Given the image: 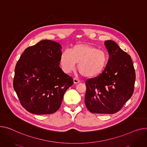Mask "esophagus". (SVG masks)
<instances>
[{
  "mask_svg": "<svg viewBox=\"0 0 147 147\" xmlns=\"http://www.w3.org/2000/svg\"><path fill=\"white\" fill-rule=\"evenodd\" d=\"M73 82H74V84H77V83H80V80L77 79H76V78H74V79H73Z\"/></svg>",
  "mask_w": 147,
  "mask_h": 147,
  "instance_id": "obj_1",
  "label": "esophagus"
}]
</instances>
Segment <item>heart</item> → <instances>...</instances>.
<instances>
[{"mask_svg":"<svg viewBox=\"0 0 147 147\" xmlns=\"http://www.w3.org/2000/svg\"><path fill=\"white\" fill-rule=\"evenodd\" d=\"M109 55L103 50L87 44H77L68 51H63L60 57V64L65 73H70L78 63V69L87 78H94L105 69Z\"/></svg>","mask_w":147,"mask_h":147,"instance_id":"b5f03b06","label":"heart"}]
</instances>
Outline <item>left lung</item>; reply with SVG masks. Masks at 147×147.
<instances>
[{"instance_id": "8db88e82", "label": "left lung", "mask_w": 147, "mask_h": 147, "mask_svg": "<svg viewBox=\"0 0 147 147\" xmlns=\"http://www.w3.org/2000/svg\"><path fill=\"white\" fill-rule=\"evenodd\" d=\"M105 45L109 54L104 71L86 81L85 104L93 113L113 114L119 111L134 93L135 71L131 56L115 41Z\"/></svg>"}]
</instances>
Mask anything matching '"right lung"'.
<instances>
[{
	"label": "right lung",
	"mask_w": 147,
	"mask_h": 147,
	"mask_svg": "<svg viewBox=\"0 0 147 147\" xmlns=\"http://www.w3.org/2000/svg\"><path fill=\"white\" fill-rule=\"evenodd\" d=\"M61 47L42 40L26 48L15 68L13 86L23 107L36 115L58 110L73 80L59 67Z\"/></svg>",
	"instance_id": "right-lung-1"
}]
</instances>
